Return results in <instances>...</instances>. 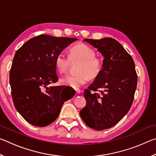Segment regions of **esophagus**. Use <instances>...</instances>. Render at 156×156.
Instances as JSON below:
<instances>
[{"mask_svg": "<svg viewBox=\"0 0 156 156\" xmlns=\"http://www.w3.org/2000/svg\"><path fill=\"white\" fill-rule=\"evenodd\" d=\"M75 90H76V92L77 94H80V89H76Z\"/></svg>", "mask_w": 156, "mask_h": 156, "instance_id": "esophagus-1", "label": "esophagus"}]
</instances>
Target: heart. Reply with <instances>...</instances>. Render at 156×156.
Masks as SVG:
<instances>
[{"instance_id": "heart-1", "label": "heart", "mask_w": 156, "mask_h": 156, "mask_svg": "<svg viewBox=\"0 0 156 156\" xmlns=\"http://www.w3.org/2000/svg\"><path fill=\"white\" fill-rule=\"evenodd\" d=\"M94 49L84 43H79L70 47L67 56L61 51L55 58V66L60 73H64L70 67L71 62L79 61L76 68L78 73L74 75H66L60 80L62 85L78 89L86 84L89 76L96 78L101 72L102 61L95 56Z\"/></svg>"}]
</instances>
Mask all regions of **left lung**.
<instances>
[{
    "label": "left lung",
    "mask_w": 156,
    "mask_h": 156,
    "mask_svg": "<svg viewBox=\"0 0 156 156\" xmlns=\"http://www.w3.org/2000/svg\"><path fill=\"white\" fill-rule=\"evenodd\" d=\"M84 41L97 48L104 60L101 72L84 91L87 104L80 115L89 127L101 131L114 126L130 109L138 76L131 56L115 39Z\"/></svg>",
    "instance_id": "left-lung-1"
}]
</instances>
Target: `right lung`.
Listing matches in <instances>:
<instances>
[{
    "label": "right lung",
    "mask_w": 156,
    "mask_h": 156,
    "mask_svg": "<svg viewBox=\"0 0 156 156\" xmlns=\"http://www.w3.org/2000/svg\"><path fill=\"white\" fill-rule=\"evenodd\" d=\"M75 38L41 34L27 41L14 55L9 73L16 109L32 125L46 126L56 120L64 102L75 94L62 86L47 87L58 80L55 58Z\"/></svg>",
    "instance_id": "obj_1"
}]
</instances>
